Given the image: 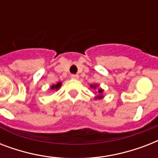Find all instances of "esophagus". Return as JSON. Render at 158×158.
I'll return each mask as SVG.
<instances>
[{
  "mask_svg": "<svg viewBox=\"0 0 158 158\" xmlns=\"http://www.w3.org/2000/svg\"><path fill=\"white\" fill-rule=\"evenodd\" d=\"M71 79H79V75H78V74H72Z\"/></svg>",
  "mask_w": 158,
  "mask_h": 158,
  "instance_id": "34e87169",
  "label": "esophagus"
}]
</instances>
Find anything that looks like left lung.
I'll return each mask as SVG.
<instances>
[{
    "instance_id": "1",
    "label": "left lung",
    "mask_w": 158,
    "mask_h": 158,
    "mask_svg": "<svg viewBox=\"0 0 158 158\" xmlns=\"http://www.w3.org/2000/svg\"><path fill=\"white\" fill-rule=\"evenodd\" d=\"M98 86V85H97V84H95V85H90V87H91V88H93V89H96L97 87ZM102 93H103V90H102V89H98V97H96V98H98V99H101V98H102Z\"/></svg>"
}]
</instances>
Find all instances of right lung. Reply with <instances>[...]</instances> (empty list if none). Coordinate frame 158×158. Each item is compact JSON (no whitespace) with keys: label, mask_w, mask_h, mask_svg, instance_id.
Instances as JSON below:
<instances>
[{"label":"right lung","mask_w":158,"mask_h":158,"mask_svg":"<svg viewBox=\"0 0 158 158\" xmlns=\"http://www.w3.org/2000/svg\"><path fill=\"white\" fill-rule=\"evenodd\" d=\"M60 86H61V83L59 82V83H57L56 84H53L52 86L51 87V89H52V90H58V89L60 88Z\"/></svg>","instance_id":"1"}]
</instances>
